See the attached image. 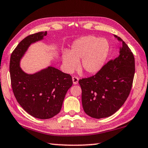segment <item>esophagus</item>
Instances as JSON below:
<instances>
[{"mask_svg": "<svg viewBox=\"0 0 148 148\" xmlns=\"http://www.w3.org/2000/svg\"><path fill=\"white\" fill-rule=\"evenodd\" d=\"M78 80H79V79H78V78H77V77H76V76L72 77V82H73V84H74V85H76V84L78 83Z\"/></svg>", "mask_w": 148, "mask_h": 148, "instance_id": "34e87169", "label": "esophagus"}]
</instances>
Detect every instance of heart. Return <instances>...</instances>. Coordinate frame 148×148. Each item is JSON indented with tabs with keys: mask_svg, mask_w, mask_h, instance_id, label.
<instances>
[{
	"mask_svg": "<svg viewBox=\"0 0 148 148\" xmlns=\"http://www.w3.org/2000/svg\"><path fill=\"white\" fill-rule=\"evenodd\" d=\"M109 53V45L104 38L88 36L74 41L69 51L62 55L65 70L72 72L78 67V61L86 73L93 74L99 72L106 61Z\"/></svg>",
	"mask_w": 148,
	"mask_h": 148,
	"instance_id": "obj_1",
	"label": "heart"
}]
</instances>
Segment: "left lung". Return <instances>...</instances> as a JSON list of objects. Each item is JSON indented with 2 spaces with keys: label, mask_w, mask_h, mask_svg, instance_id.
Returning a JSON list of instances; mask_svg holds the SVG:
<instances>
[{
  "label": "left lung",
  "mask_w": 148,
  "mask_h": 148,
  "mask_svg": "<svg viewBox=\"0 0 148 148\" xmlns=\"http://www.w3.org/2000/svg\"><path fill=\"white\" fill-rule=\"evenodd\" d=\"M114 36L123 44L119 57L107 62L95 76L79 80L84 111L92 118L113 114L125 103L132 88L134 57L123 39Z\"/></svg>",
  "instance_id": "1"
}]
</instances>
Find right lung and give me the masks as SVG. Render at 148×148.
Returning a JSON list of instances; mask_svg holds the SVG:
<instances>
[{
	"label": "right lung",
	"instance_id": "obj_1",
	"mask_svg": "<svg viewBox=\"0 0 148 148\" xmlns=\"http://www.w3.org/2000/svg\"><path fill=\"white\" fill-rule=\"evenodd\" d=\"M47 32L30 35L18 45L10 61L11 85L16 100L28 114L40 119H51L62 108L72 76L53 66L34 74H27L20 67V60L32 44L43 39Z\"/></svg>",
	"mask_w": 148,
	"mask_h": 148
}]
</instances>
